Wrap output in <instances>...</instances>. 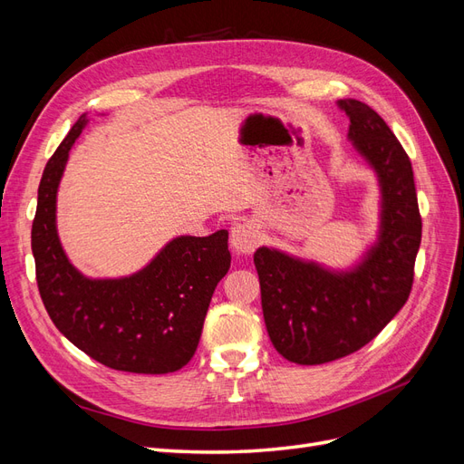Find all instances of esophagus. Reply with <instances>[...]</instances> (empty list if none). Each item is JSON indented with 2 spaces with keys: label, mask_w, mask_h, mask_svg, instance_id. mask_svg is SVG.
Returning a JSON list of instances; mask_svg holds the SVG:
<instances>
[{
  "label": "esophagus",
  "mask_w": 464,
  "mask_h": 464,
  "mask_svg": "<svg viewBox=\"0 0 464 464\" xmlns=\"http://www.w3.org/2000/svg\"><path fill=\"white\" fill-rule=\"evenodd\" d=\"M259 242V230L251 222H237L230 230V244L240 254H249L254 251Z\"/></svg>",
  "instance_id": "34e87169"
}]
</instances>
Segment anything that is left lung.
Masks as SVG:
<instances>
[{"label":"left lung","instance_id":"obj_1","mask_svg":"<svg viewBox=\"0 0 464 464\" xmlns=\"http://www.w3.org/2000/svg\"><path fill=\"white\" fill-rule=\"evenodd\" d=\"M336 106L377 178V237L344 269L266 246L254 254L266 333L280 356L302 366L353 354L382 333L409 300L422 240L409 154L368 104L344 98Z\"/></svg>","mask_w":464,"mask_h":464}]
</instances>
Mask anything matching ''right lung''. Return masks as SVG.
<instances>
[{"label":"right lung","instance_id":"add662e5","mask_svg":"<svg viewBox=\"0 0 464 464\" xmlns=\"http://www.w3.org/2000/svg\"><path fill=\"white\" fill-rule=\"evenodd\" d=\"M87 123L81 114L38 186L31 244L40 298L53 325L92 360L131 373L176 372L195 354L210 298L230 269L228 232L176 236L128 276L82 275L60 242L55 210L69 150Z\"/></svg>","mask_w":464,"mask_h":464}]
</instances>
